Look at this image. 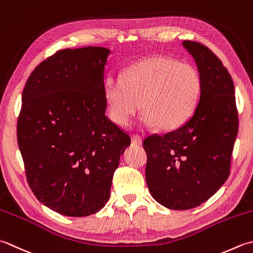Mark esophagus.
<instances>
[{
  "instance_id": "esophagus-1",
  "label": "esophagus",
  "mask_w": 253,
  "mask_h": 253,
  "mask_svg": "<svg viewBox=\"0 0 253 253\" xmlns=\"http://www.w3.org/2000/svg\"><path fill=\"white\" fill-rule=\"evenodd\" d=\"M131 140H132V143L135 144V145H141L142 144V137L140 135H137V134H133Z\"/></svg>"
}]
</instances>
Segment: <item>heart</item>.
<instances>
[{"instance_id":"heart-1","label":"heart","mask_w":253,"mask_h":253,"mask_svg":"<svg viewBox=\"0 0 253 253\" xmlns=\"http://www.w3.org/2000/svg\"><path fill=\"white\" fill-rule=\"evenodd\" d=\"M201 89L202 79L194 65L156 55L127 66L120 82L108 79L104 96L108 117L116 125L127 126L141 107L144 126L173 131L192 117Z\"/></svg>"}]
</instances>
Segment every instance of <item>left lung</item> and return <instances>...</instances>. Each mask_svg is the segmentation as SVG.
<instances>
[{"mask_svg": "<svg viewBox=\"0 0 253 253\" xmlns=\"http://www.w3.org/2000/svg\"><path fill=\"white\" fill-rule=\"evenodd\" d=\"M202 79L199 104L182 126L143 142L147 155L146 183L152 197L170 210L204 203L229 176L238 133L234 82L208 47L184 40Z\"/></svg>", "mask_w": 253, "mask_h": 253, "instance_id": "obj_1", "label": "left lung"}]
</instances>
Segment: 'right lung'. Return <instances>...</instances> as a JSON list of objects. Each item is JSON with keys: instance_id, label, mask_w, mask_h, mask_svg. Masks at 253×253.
I'll list each match as a JSON object with an SVG mask.
<instances>
[{"instance_id": "obj_1", "label": "right lung", "mask_w": 253, "mask_h": 253, "mask_svg": "<svg viewBox=\"0 0 253 253\" xmlns=\"http://www.w3.org/2000/svg\"><path fill=\"white\" fill-rule=\"evenodd\" d=\"M109 53L102 47L56 51L32 72L23 90L17 142L27 182L41 203L65 216L104 208L131 144L106 116Z\"/></svg>"}]
</instances>
